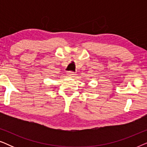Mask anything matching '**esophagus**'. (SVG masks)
<instances>
[{
    "instance_id": "1",
    "label": "esophagus",
    "mask_w": 147,
    "mask_h": 147,
    "mask_svg": "<svg viewBox=\"0 0 147 147\" xmlns=\"http://www.w3.org/2000/svg\"><path fill=\"white\" fill-rule=\"evenodd\" d=\"M67 75L69 76V77H71V78H74V76H75V73H74V72L72 71H68L67 73Z\"/></svg>"
}]
</instances>
